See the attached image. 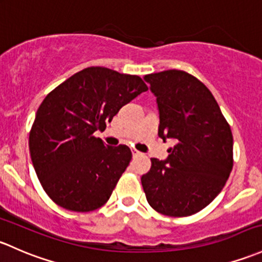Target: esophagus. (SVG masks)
<instances>
[{"instance_id": "1", "label": "esophagus", "mask_w": 262, "mask_h": 262, "mask_svg": "<svg viewBox=\"0 0 262 262\" xmlns=\"http://www.w3.org/2000/svg\"><path fill=\"white\" fill-rule=\"evenodd\" d=\"M132 154H133L134 158H136V157H140V156H142V153H140L139 150H137V149H132Z\"/></svg>"}]
</instances>
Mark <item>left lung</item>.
Instances as JSON below:
<instances>
[{
    "instance_id": "obj_1",
    "label": "left lung",
    "mask_w": 262,
    "mask_h": 262,
    "mask_svg": "<svg viewBox=\"0 0 262 262\" xmlns=\"http://www.w3.org/2000/svg\"><path fill=\"white\" fill-rule=\"evenodd\" d=\"M157 98L158 136L173 140L164 161L142 176L148 203L162 214L191 216L222 191L233 166L231 128L203 82L182 70L145 75Z\"/></svg>"
}]
</instances>
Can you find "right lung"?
Returning <instances> with one entry per match:
<instances>
[{
	"mask_svg": "<svg viewBox=\"0 0 262 262\" xmlns=\"http://www.w3.org/2000/svg\"><path fill=\"white\" fill-rule=\"evenodd\" d=\"M148 88L137 75L101 66L86 68L43 99L30 132L29 147L38 181L66 210L101 207L128 167L126 145L106 147L96 130Z\"/></svg>",
	"mask_w": 262,
	"mask_h": 262,
	"instance_id": "obj_1",
	"label": "right lung"
}]
</instances>
